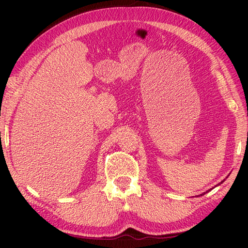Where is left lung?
<instances>
[{
	"mask_svg": "<svg viewBox=\"0 0 248 248\" xmlns=\"http://www.w3.org/2000/svg\"><path fill=\"white\" fill-rule=\"evenodd\" d=\"M247 133H248V132H247ZM247 137H248V134H247ZM224 180H225V179H224ZM224 180H222V182H221L220 184H222V183H223V182H224ZM220 184H217V185H220ZM211 189H212V188H211ZM211 189H210V190H211ZM205 192H208V191H205ZM205 192H203V194H202V195H204V194H205ZM202 195H200V196H202Z\"/></svg>",
	"mask_w": 248,
	"mask_h": 248,
	"instance_id": "obj_1",
	"label": "left lung"
}]
</instances>
